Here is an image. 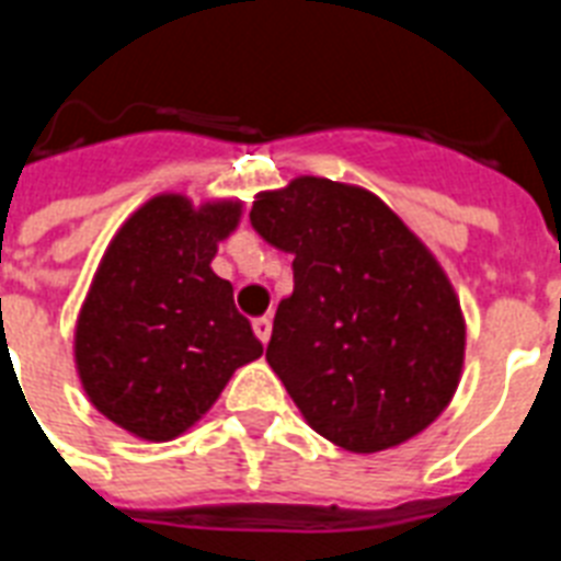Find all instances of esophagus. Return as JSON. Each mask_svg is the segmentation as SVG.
Returning a JSON list of instances; mask_svg holds the SVG:
<instances>
[{"label": "esophagus", "instance_id": "obj_1", "mask_svg": "<svg viewBox=\"0 0 561 561\" xmlns=\"http://www.w3.org/2000/svg\"><path fill=\"white\" fill-rule=\"evenodd\" d=\"M253 332L255 337L262 343L271 341V332H273V323H271V317H255L253 320Z\"/></svg>", "mask_w": 561, "mask_h": 561}]
</instances>
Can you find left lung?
Returning a JSON list of instances; mask_svg holds the SVG:
<instances>
[{
	"mask_svg": "<svg viewBox=\"0 0 561 561\" xmlns=\"http://www.w3.org/2000/svg\"><path fill=\"white\" fill-rule=\"evenodd\" d=\"M250 224L294 255L267 364L308 425L355 454L422 434L466 355L460 299L434 253L381 197L325 178L262 192Z\"/></svg>",
	"mask_w": 561,
	"mask_h": 561,
	"instance_id": "obj_1",
	"label": "left lung"
}]
</instances>
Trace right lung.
Segmentation results:
<instances>
[{"label":"right lung","mask_w":561,"mask_h":561,"mask_svg":"<svg viewBox=\"0 0 561 561\" xmlns=\"http://www.w3.org/2000/svg\"><path fill=\"white\" fill-rule=\"evenodd\" d=\"M241 206L157 194L110 241L75 325V369L95 410L127 434H186L232 373L262 358L232 285L211 271Z\"/></svg>","instance_id":"right-lung-1"}]
</instances>
